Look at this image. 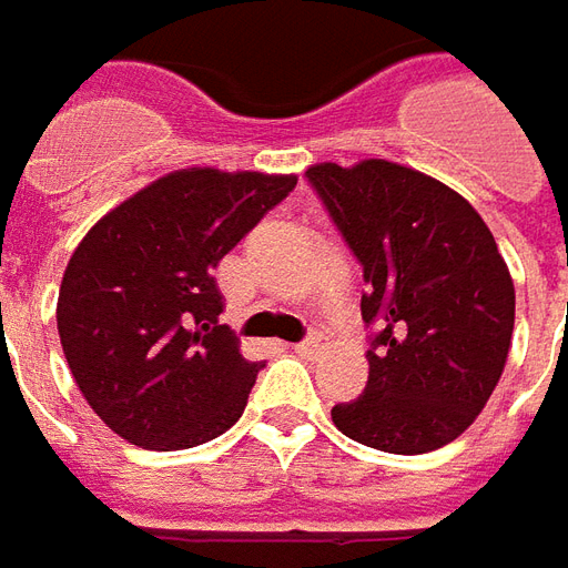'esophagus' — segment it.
<instances>
[{
    "instance_id": "obj_1",
    "label": "esophagus",
    "mask_w": 568,
    "mask_h": 568,
    "mask_svg": "<svg viewBox=\"0 0 568 568\" xmlns=\"http://www.w3.org/2000/svg\"><path fill=\"white\" fill-rule=\"evenodd\" d=\"M293 352H300V355H318L322 352V336H308V339H303V343H296L293 346Z\"/></svg>"
}]
</instances>
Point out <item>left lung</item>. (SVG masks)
<instances>
[{
	"instance_id": "left-lung-1",
	"label": "left lung",
	"mask_w": 568,
	"mask_h": 568,
	"mask_svg": "<svg viewBox=\"0 0 568 568\" xmlns=\"http://www.w3.org/2000/svg\"><path fill=\"white\" fill-rule=\"evenodd\" d=\"M362 262L367 386L334 405L336 429L389 455L455 442L495 393L514 336V281L483 216L457 191L389 160L308 166Z\"/></svg>"
}]
</instances>
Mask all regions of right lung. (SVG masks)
Masks as SVG:
<instances>
[{"instance_id": "obj_1", "label": "right lung", "mask_w": 568, "mask_h": 568, "mask_svg": "<svg viewBox=\"0 0 568 568\" xmlns=\"http://www.w3.org/2000/svg\"><path fill=\"white\" fill-rule=\"evenodd\" d=\"M296 187V175L179 170L98 219L58 293L70 374L139 448L179 452L244 414L260 362L219 324V260Z\"/></svg>"}]
</instances>
